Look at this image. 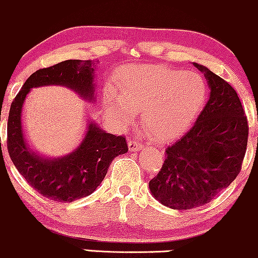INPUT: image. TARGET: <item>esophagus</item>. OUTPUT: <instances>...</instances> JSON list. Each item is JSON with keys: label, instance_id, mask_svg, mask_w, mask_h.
<instances>
[{"label": "esophagus", "instance_id": "obj_1", "mask_svg": "<svg viewBox=\"0 0 258 258\" xmlns=\"http://www.w3.org/2000/svg\"><path fill=\"white\" fill-rule=\"evenodd\" d=\"M128 147H129L130 152H135V151H140V150H143L144 145L141 143H138V141L129 140L128 141Z\"/></svg>", "mask_w": 258, "mask_h": 258}]
</instances>
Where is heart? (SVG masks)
Returning a JSON list of instances; mask_svg holds the SVG:
<instances>
[{
	"label": "heart",
	"mask_w": 258,
	"mask_h": 258,
	"mask_svg": "<svg viewBox=\"0 0 258 258\" xmlns=\"http://www.w3.org/2000/svg\"><path fill=\"white\" fill-rule=\"evenodd\" d=\"M115 88H106L103 106L118 125L134 121L143 111V124L158 141H170L187 132L207 100L202 75L160 64L129 67L118 72Z\"/></svg>",
	"instance_id": "b5f03b06"
}]
</instances>
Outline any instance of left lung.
I'll return each instance as SVG.
<instances>
[{"mask_svg": "<svg viewBox=\"0 0 258 258\" xmlns=\"http://www.w3.org/2000/svg\"><path fill=\"white\" fill-rule=\"evenodd\" d=\"M210 86V98L192 128L166 150L152 196L173 210L204 206L228 187L241 169L248 126L233 88L207 67L192 63Z\"/></svg>", "mask_w": 258, "mask_h": 258, "instance_id": "8db88e82", "label": "left lung"}]
</instances>
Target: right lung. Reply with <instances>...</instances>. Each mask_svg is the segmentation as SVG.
Returning a JSON list of instances; mask_svg holds the SVG:
<instances>
[{"mask_svg":"<svg viewBox=\"0 0 258 258\" xmlns=\"http://www.w3.org/2000/svg\"><path fill=\"white\" fill-rule=\"evenodd\" d=\"M94 60L68 59L36 71L28 78L11 105L7 123L10 157L29 185L45 198L72 202L91 195L102 183L108 167L117 156L128 152L125 138L106 133L88 120L80 144L60 157L40 155L27 140L23 128V107L31 89L60 85L77 92L83 100L96 97Z\"/></svg>","mask_w":258,"mask_h":258,"instance_id":"right-lung-1","label":"right lung"}]
</instances>
